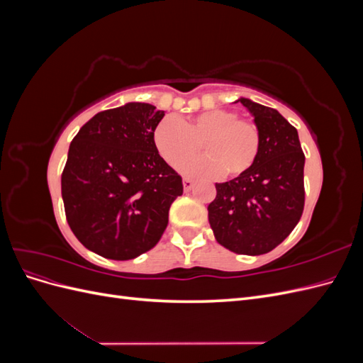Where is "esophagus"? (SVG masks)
Listing matches in <instances>:
<instances>
[{
    "mask_svg": "<svg viewBox=\"0 0 363 363\" xmlns=\"http://www.w3.org/2000/svg\"><path fill=\"white\" fill-rule=\"evenodd\" d=\"M194 186V180L192 179H183V188L184 191H191Z\"/></svg>",
    "mask_w": 363,
    "mask_h": 363,
    "instance_id": "obj_1",
    "label": "esophagus"
}]
</instances>
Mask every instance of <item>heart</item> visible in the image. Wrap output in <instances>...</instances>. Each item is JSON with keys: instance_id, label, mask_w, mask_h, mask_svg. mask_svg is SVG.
<instances>
[{"instance_id": "1", "label": "heart", "mask_w": 363, "mask_h": 363, "mask_svg": "<svg viewBox=\"0 0 363 363\" xmlns=\"http://www.w3.org/2000/svg\"><path fill=\"white\" fill-rule=\"evenodd\" d=\"M201 143L208 156L189 161ZM155 144L160 156L172 167L187 160L180 164V171L191 177L208 179L224 172L225 177L236 179L255 164L262 136L255 121L215 108L188 121L163 118L155 130Z\"/></svg>"}]
</instances>
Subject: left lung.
Returning <instances> with one entry per match:
<instances>
[{"instance_id":"obj_1","label":"left lung","mask_w":363,"mask_h":363,"mask_svg":"<svg viewBox=\"0 0 363 363\" xmlns=\"http://www.w3.org/2000/svg\"><path fill=\"white\" fill-rule=\"evenodd\" d=\"M262 136L255 164L239 177L216 183L208 223L216 240L238 255L276 248L298 224L304 208V155L298 133L276 108L239 98Z\"/></svg>"}]
</instances>
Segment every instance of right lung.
Listing matches in <instances>:
<instances>
[{
    "mask_svg": "<svg viewBox=\"0 0 363 363\" xmlns=\"http://www.w3.org/2000/svg\"><path fill=\"white\" fill-rule=\"evenodd\" d=\"M163 116L152 104L127 103L96 113L71 142L62 174L65 213L75 238L96 255L135 259L168 225L183 183L155 144Z\"/></svg>",
    "mask_w": 363,
    "mask_h": 363,
    "instance_id": "right-lung-1",
    "label": "right lung"
}]
</instances>
